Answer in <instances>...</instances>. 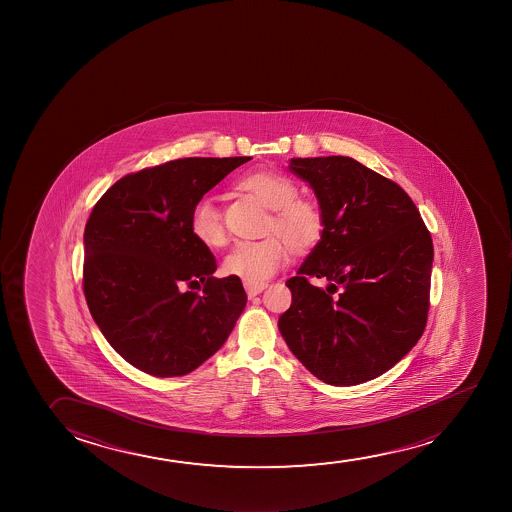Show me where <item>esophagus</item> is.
I'll return each instance as SVG.
<instances>
[{
  "label": "esophagus",
  "mask_w": 512,
  "mask_h": 512,
  "mask_svg": "<svg viewBox=\"0 0 512 512\" xmlns=\"http://www.w3.org/2000/svg\"><path fill=\"white\" fill-rule=\"evenodd\" d=\"M244 287H246L247 296H249V298H253V296H256V294L261 293V291L265 289L266 284H249V282H246Z\"/></svg>",
  "instance_id": "obj_1"
}]
</instances>
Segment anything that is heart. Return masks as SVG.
<instances>
[{
  "instance_id": "b5f03b06",
  "label": "heart",
  "mask_w": 512,
  "mask_h": 512,
  "mask_svg": "<svg viewBox=\"0 0 512 512\" xmlns=\"http://www.w3.org/2000/svg\"><path fill=\"white\" fill-rule=\"evenodd\" d=\"M240 186L251 191L261 204L275 211L272 230L279 232L284 239L273 235L261 240L237 242L223 259V272L249 284H263L286 265L289 258L286 241L294 251H307L321 240L324 214L312 200L298 198L296 183L280 172H251L240 179ZM190 232L204 246L219 247L225 244L221 212L209 198H202L193 207Z\"/></svg>"
}]
</instances>
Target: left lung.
Here are the masks:
<instances>
[{
	"mask_svg": "<svg viewBox=\"0 0 512 512\" xmlns=\"http://www.w3.org/2000/svg\"><path fill=\"white\" fill-rule=\"evenodd\" d=\"M289 171L314 190L324 232L286 282L293 303L279 317L280 334L322 382H368L401 361L425 329L429 230L399 184L354 158H291ZM308 276L329 286L312 287Z\"/></svg>",
	"mask_w": 512,
	"mask_h": 512,
	"instance_id": "8db88e82",
	"label": "left lung"
}]
</instances>
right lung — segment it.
<instances>
[{
  "label": "right lung",
  "instance_id": "obj_1",
  "mask_svg": "<svg viewBox=\"0 0 512 512\" xmlns=\"http://www.w3.org/2000/svg\"><path fill=\"white\" fill-rule=\"evenodd\" d=\"M249 160L190 157L144 169L116 181L90 212L83 291L104 338L134 368L188 375L232 333L246 291L239 277L212 275L216 259L191 235L190 216Z\"/></svg>",
  "mask_w": 512,
  "mask_h": 512
}]
</instances>
